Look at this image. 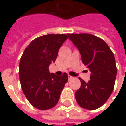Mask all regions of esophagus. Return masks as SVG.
<instances>
[{"label": "esophagus", "instance_id": "34e87169", "mask_svg": "<svg viewBox=\"0 0 126 126\" xmlns=\"http://www.w3.org/2000/svg\"><path fill=\"white\" fill-rule=\"evenodd\" d=\"M68 78H69V80H70V79H73V78H74V77L71 76H70V75H69V76H68Z\"/></svg>", "mask_w": 126, "mask_h": 126}]
</instances>
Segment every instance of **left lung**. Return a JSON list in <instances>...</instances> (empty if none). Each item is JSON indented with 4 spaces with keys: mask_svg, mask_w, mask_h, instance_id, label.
I'll list each match as a JSON object with an SVG mask.
<instances>
[{
    "mask_svg": "<svg viewBox=\"0 0 126 126\" xmlns=\"http://www.w3.org/2000/svg\"><path fill=\"white\" fill-rule=\"evenodd\" d=\"M69 38L79 50L82 62L90 69V80L79 78L81 86L75 93L82 108L94 110L108 100L113 92L117 75L113 52L103 39L90 33H68Z\"/></svg>",
    "mask_w": 126,
    "mask_h": 126,
    "instance_id": "1",
    "label": "left lung"
}]
</instances>
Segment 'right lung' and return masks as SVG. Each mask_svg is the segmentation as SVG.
Segmentation results:
<instances>
[{"label":"right lung","mask_w":126,"mask_h":126,"mask_svg":"<svg viewBox=\"0 0 126 126\" xmlns=\"http://www.w3.org/2000/svg\"><path fill=\"white\" fill-rule=\"evenodd\" d=\"M68 38L66 34H48L33 40L19 63V79L23 94L30 103L40 110L54 107L68 81L67 73L57 76L49 72L59 50Z\"/></svg>","instance_id":"right-lung-1"}]
</instances>
